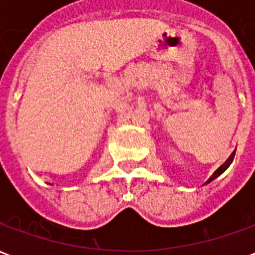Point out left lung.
<instances>
[{
	"label": "left lung",
	"instance_id": "8db88e82",
	"mask_svg": "<svg viewBox=\"0 0 255 255\" xmlns=\"http://www.w3.org/2000/svg\"><path fill=\"white\" fill-rule=\"evenodd\" d=\"M234 157H235V151H234V153H232V154L230 155V158H228V160L225 161L224 164H223V165L220 166V168H219V169H217V171L214 172L213 175H212V177H210V179H209V180H208V182H206V183L212 182L213 179H216V177H217V176H220V175H221V173H223V172H224L225 169H227V168H228V166L231 165V162L234 161Z\"/></svg>",
	"mask_w": 255,
	"mask_h": 255
}]
</instances>
